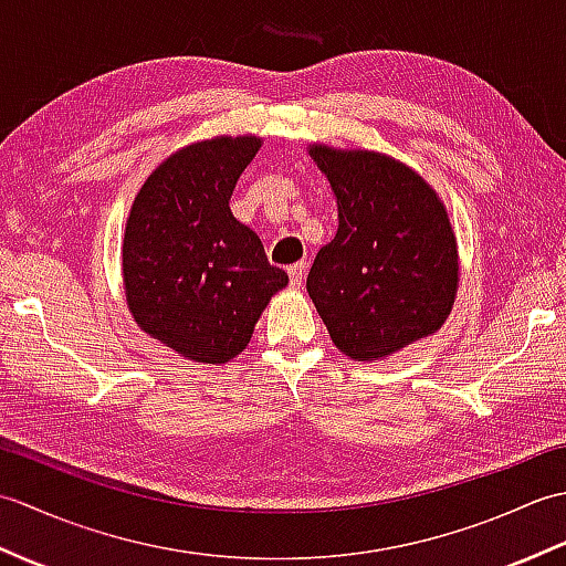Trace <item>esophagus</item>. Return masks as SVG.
<instances>
[{
  "label": "esophagus",
  "mask_w": 566,
  "mask_h": 566,
  "mask_svg": "<svg viewBox=\"0 0 566 566\" xmlns=\"http://www.w3.org/2000/svg\"><path fill=\"white\" fill-rule=\"evenodd\" d=\"M286 272H290V284L294 286V290H298V286L304 284V272H306V264H304V262H296V264H292V268L286 270Z\"/></svg>",
  "instance_id": "34e87169"
}]
</instances>
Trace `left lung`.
<instances>
[{
  "label": "left lung",
  "instance_id": "8db88e82",
  "mask_svg": "<svg viewBox=\"0 0 566 566\" xmlns=\"http://www.w3.org/2000/svg\"><path fill=\"white\" fill-rule=\"evenodd\" d=\"M308 153L338 199V233L306 276L335 347L365 363L436 333L457 292V240L436 191L387 155Z\"/></svg>",
  "mask_w": 566,
  "mask_h": 566
}]
</instances>
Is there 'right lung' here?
<instances>
[{
  "label": "right lung",
  "mask_w": 566,
  "mask_h": 566,
  "mask_svg": "<svg viewBox=\"0 0 566 566\" xmlns=\"http://www.w3.org/2000/svg\"><path fill=\"white\" fill-rule=\"evenodd\" d=\"M255 136H221L170 155L130 209L124 235L126 302L138 326L187 359L223 365L290 276L231 213Z\"/></svg>",
  "instance_id": "obj_1"
}]
</instances>
